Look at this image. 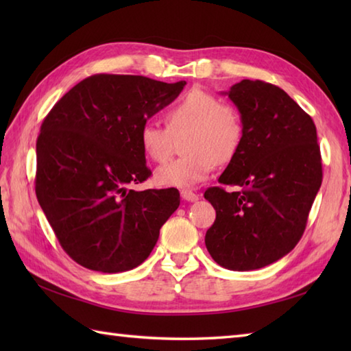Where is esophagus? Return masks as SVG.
I'll list each match as a JSON object with an SVG mask.
<instances>
[{
  "label": "esophagus",
  "instance_id": "1",
  "mask_svg": "<svg viewBox=\"0 0 351 351\" xmlns=\"http://www.w3.org/2000/svg\"><path fill=\"white\" fill-rule=\"evenodd\" d=\"M181 197L184 200H187V202H196V200L199 199V195H197V193H195V191H191V190H182L181 191Z\"/></svg>",
  "mask_w": 351,
  "mask_h": 351
}]
</instances>
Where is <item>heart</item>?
<instances>
[{
    "label": "heart",
    "instance_id": "heart-1",
    "mask_svg": "<svg viewBox=\"0 0 351 351\" xmlns=\"http://www.w3.org/2000/svg\"><path fill=\"white\" fill-rule=\"evenodd\" d=\"M166 123L167 128L149 121L138 132L141 151L152 161L164 162L173 152V137L187 131L182 141L187 154L156 170L155 181L162 187H197L210 178L215 162L234 158L244 137L238 110L200 88H193L167 111Z\"/></svg>",
    "mask_w": 351,
    "mask_h": 351
}]
</instances>
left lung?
I'll list each match as a JSON object with an SVG mask.
<instances>
[{"instance_id":"obj_1","label":"left lung","mask_w":351,"mask_h":351,"mask_svg":"<svg viewBox=\"0 0 351 351\" xmlns=\"http://www.w3.org/2000/svg\"><path fill=\"white\" fill-rule=\"evenodd\" d=\"M225 95L240 111L244 137L219 182L241 190L205 191L215 210L205 244L219 265L249 271L300 241L322 187V154L314 121L280 87L243 80Z\"/></svg>"}]
</instances>
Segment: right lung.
Returning <instances> with one entry per match:
<instances>
[{"instance_id":"obj_1","label":"right lung","mask_w":351,"mask_h":351,"mask_svg":"<svg viewBox=\"0 0 351 351\" xmlns=\"http://www.w3.org/2000/svg\"><path fill=\"white\" fill-rule=\"evenodd\" d=\"M141 75L81 81L45 117L36 143V196L58 243L88 270H132L151 255L180 191L130 190L151 176L138 132L182 92Z\"/></svg>"}]
</instances>
